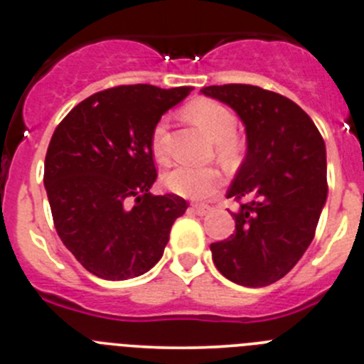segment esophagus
<instances>
[{
  "mask_svg": "<svg viewBox=\"0 0 364 364\" xmlns=\"http://www.w3.org/2000/svg\"><path fill=\"white\" fill-rule=\"evenodd\" d=\"M192 209H193V213H197L199 216H205L209 211H211V208H209L208 204H193Z\"/></svg>",
  "mask_w": 364,
  "mask_h": 364,
  "instance_id": "1",
  "label": "esophagus"
}]
</instances>
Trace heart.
<instances>
[{"mask_svg": "<svg viewBox=\"0 0 364 364\" xmlns=\"http://www.w3.org/2000/svg\"><path fill=\"white\" fill-rule=\"evenodd\" d=\"M185 114L213 142H216V151L222 159L234 161L240 156L241 142L234 137L236 116L230 109L215 100L200 98V100L192 102L185 109ZM165 130H167V124H165V121H160L151 135V151L159 161H165L167 159ZM164 183L176 196L188 197V199H204L222 183V174L216 168H197L179 165V167L172 168L171 172L165 174Z\"/></svg>", "mask_w": 364, "mask_h": 364, "instance_id": "b5f03b06", "label": "heart"}]
</instances>
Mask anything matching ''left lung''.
Here are the masks:
<instances>
[{
	"instance_id": "obj_1",
	"label": "left lung",
	"mask_w": 364,
	"mask_h": 364,
	"mask_svg": "<svg viewBox=\"0 0 364 364\" xmlns=\"http://www.w3.org/2000/svg\"><path fill=\"white\" fill-rule=\"evenodd\" d=\"M200 93L229 105L247 132V155L227 197L245 199L236 230L211 243L216 269L243 287L284 278L314 240L328 199L326 144L299 105L250 84L208 86Z\"/></svg>"
}]
</instances>
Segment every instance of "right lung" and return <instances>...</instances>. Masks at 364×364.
I'll use <instances>...</instances> for the list:
<instances>
[{
    "label": "right lung",
    "mask_w": 364,
    "mask_h": 364,
    "mask_svg": "<svg viewBox=\"0 0 364 364\" xmlns=\"http://www.w3.org/2000/svg\"><path fill=\"white\" fill-rule=\"evenodd\" d=\"M190 86H117L67 114L47 148L43 185L54 227L91 274L128 280L164 255L172 223L188 208L176 193L151 196V135ZM128 200H135L132 208Z\"/></svg>",
    "instance_id": "right-lung-1"
}]
</instances>
